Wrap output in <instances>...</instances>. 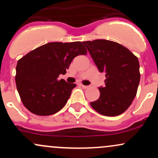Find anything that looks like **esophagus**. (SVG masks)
Wrapping results in <instances>:
<instances>
[{
	"label": "esophagus",
	"mask_w": 158,
	"mask_h": 158,
	"mask_svg": "<svg viewBox=\"0 0 158 158\" xmlns=\"http://www.w3.org/2000/svg\"><path fill=\"white\" fill-rule=\"evenodd\" d=\"M80 85H81V87H82L83 88H85V89H86V88H89V86H88V85H82V84H81Z\"/></svg>",
	"instance_id": "1"
}]
</instances>
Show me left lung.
Here are the masks:
<instances>
[{"label": "left lung", "mask_w": 158, "mask_h": 158, "mask_svg": "<svg viewBox=\"0 0 158 158\" xmlns=\"http://www.w3.org/2000/svg\"><path fill=\"white\" fill-rule=\"evenodd\" d=\"M100 73H106V85L99 87L100 96L90 106L108 117L123 114L131 106L140 79L138 59L123 45L105 39L83 41Z\"/></svg>", "instance_id": "obj_1"}]
</instances>
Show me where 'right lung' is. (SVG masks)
<instances>
[{
  "label": "right lung",
  "mask_w": 158,
  "mask_h": 158,
  "mask_svg": "<svg viewBox=\"0 0 158 158\" xmlns=\"http://www.w3.org/2000/svg\"><path fill=\"white\" fill-rule=\"evenodd\" d=\"M82 43L50 42L39 47L18 61L15 82L24 106L40 116L56 114L65 106L77 86L58 80L76 56L86 55Z\"/></svg>",
  "instance_id": "obj_1"
}]
</instances>
